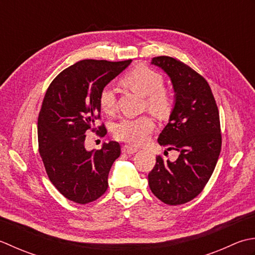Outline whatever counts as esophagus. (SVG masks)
Returning a JSON list of instances; mask_svg holds the SVG:
<instances>
[{
    "instance_id": "1",
    "label": "esophagus",
    "mask_w": 255,
    "mask_h": 255,
    "mask_svg": "<svg viewBox=\"0 0 255 255\" xmlns=\"http://www.w3.org/2000/svg\"><path fill=\"white\" fill-rule=\"evenodd\" d=\"M122 152H123L124 154L132 155V154H134V153H136L137 149L132 147V146H129V145H124V146L122 147Z\"/></svg>"
}]
</instances>
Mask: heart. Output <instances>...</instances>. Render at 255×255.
Segmentation results:
<instances>
[{"label":"heart","instance_id":"heart-1","mask_svg":"<svg viewBox=\"0 0 255 255\" xmlns=\"http://www.w3.org/2000/svg\"><path fill=\"white\" fill-rule=\"evenodd\" d=\"M123 80L128 88L146 97V105L153 112L162 114L168 109L170 96L163 88L164 78L159 72L146 66H138L127 74ZM99 103L107 113L116 110L117 95L112 86L102 88L99 93ZM154 127V121L149 117L126 118L116 124L114 136L134 146H141L148 141Z\"/></svg>","mask_w":255,"mask_h":255}]
</instances>
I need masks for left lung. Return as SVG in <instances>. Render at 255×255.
I'll use <instances>...</instances> for the list:
<instances>
[{"mask_svg":"<svg viewBox=\"0 0 255 255\" xmlns=\"http://www.w3.org/2000/svg\"><path fill=\"white\" fill-rule=\"evenodd\" d=\"M152 64L171 80L175 106L158 143L179 152L175 162L156 157L148 174L152 193L164 204L183 205L205 188L221 150L220 118L210 86L198 72L173 57H154Z\"/></svg>","mask_w":255,"mask_h":255,"instance_id":"1","label":"left lung"}]
</instances>
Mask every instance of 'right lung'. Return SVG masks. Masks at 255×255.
Listing matches in <instances>:
<instances>
[{
    "label": "right lung",
    "instance_id": "1",
    "mask_svg": "<svg viewBox=\"0 0 255 255\" xmlns=\"http://www.w3.org/2000/svg\"><path fill=\"white\" fill-rule=\"evenodd\" d=\"M131 62L80 60L62 70L45 93L37 123L39 154L49 180L76 204L95 201L108 189L109 171L121 146L110 141L89 152L86 132L107 134L103 123L96 128L101 118L99 93Z\"/></svg>",
    "mask_w": 255,
    "mask_h": 255
}]
</instances>
